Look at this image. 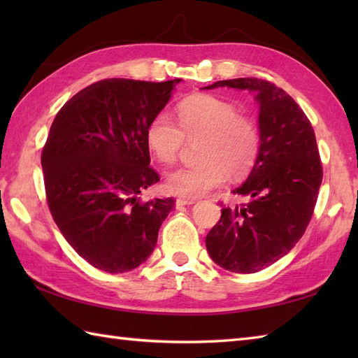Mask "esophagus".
I'll return each mask as SVG.
<instances>
[{"label": "esophagus", "mask_w": 358, "mask_h": 358, "mask_svg": "<svg viewBox=\"0 0 358 358\" xmlns=\"http://www.w3.org/2000/svg\"><path fill=\"white\" fill-rule=\"evenodd\" d=\"M194 200H186V199H178L177 200V206H189V204H194Z\"/></svg>", "instance_id": "34e87169"}]
</instances>
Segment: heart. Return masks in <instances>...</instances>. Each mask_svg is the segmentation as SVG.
Masks as SVG:
<instances>
[{"instance_id":"obj_1","label":"heart","mask_w":358,"mask_h":358,"mask_svg":"<svg viewBox=\"0 0 358 358\" xmlns=\"http://www.w3.org/2000/svg\"><path fill=\"white\" fill-rule=\"evenodd\" d=\"M178 124L167 112H159L146 129V141L158 162H177L187 141L201 140L199 164L167 175L166 191L181 199H199L232 178L252 171L260 154V132L252 120L238 115L229 101L212 95H196L177 108Z\"/></svg>"}]
</instances>
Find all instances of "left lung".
Returning <instances> with one entry per match:
<instances>
[{"label":"left lung","mask_w":358,"mask_h":358,"mask_svg":"<svg viewBox=\"0 0 358 358\" xmlns=\"http://www.w3.org/2000/svg\"><path fill=\"white\" fill-rule=\"evenodd\" d=\"M248 89L260 104V154L248 180L234 189L246 203L224 206L206 235L212 260L252 273L286 255L313 218L323 167L313 124L294 98L262 78L217 81L204 89Z\"/></svg>","instance_id":"1"}]
</instances>
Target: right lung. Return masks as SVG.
I'll return each mask as SVG.
<instances>
[{"mask_svg": "<svg viewBox=\"0 0 358 358\" xmlns=\"http://www.w3.org/2000/svg\"><path fill=\"white\" fill-rule=\"evenodd\" d=\"M180 81L101 80L73 95L50 126L41 152L45 200L63 237L96 269L138 268L175 206L140 194L159 181L148 124Z\"/></svg>", "mask_w": 358, "mask_h": 358, "instance_id": "add662e5", "label": "right lung"}]
</instances>
